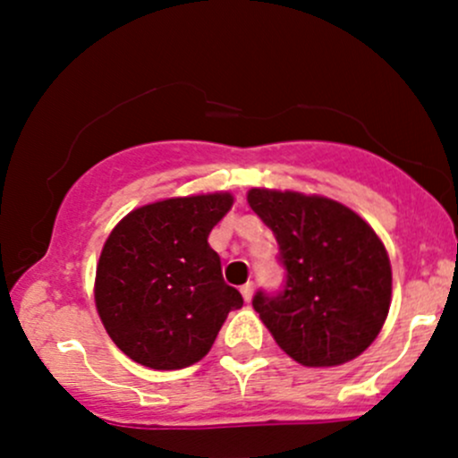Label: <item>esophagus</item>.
Here are the masks:
<instances>
[{
    "label": "esophagus",
    "mask_w": 458,
    "mask_h": 458,
    "mask_svg": "<svg viewBox=\"0 0 458 458\" xmlns=\"http://www.w3.org/2000/svg\"><path fill=\"white\" fill-rule=\"evenodd\" d=\"M241 295H243L245 301H251V295H254V282H247L241 286Z\"/></svg>",
    "instance_id": "34e87169"
}]
</instances>
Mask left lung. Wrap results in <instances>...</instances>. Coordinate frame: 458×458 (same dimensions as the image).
Returning a JSON list of instances; mask_svg holds the SVG:
<instances>
[{"mask_svg":"<svg viewBox=\"0 0 458 458\" xmlns=\"http://www.w3.org/2000/svg\"><path fill=\"white\" fill-rule=\"evenodd\" d=\"M247 202L273 230L286 269L280 293L251 299L273 340L310 368L364 353L392 301L390 259L375 230L323 196L250 189Z\"/></svg>","mask_w":458,"mask_h":458,"instance_id":"obj_1","label":"left lung"}]
</instances>
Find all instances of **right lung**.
I'll use <instances>...</instances> for the list:
<instances>
[{
    "mask_svg": "<svg viewBox=\"0 0 458 458\" xmlns=\"http://www.w3.org/2000/svg\"><path fill=\"white\" fill-rule=\"evenodd\" d=\"M230 193L170 198L135 208L105 241L94 301L109 338L131 360L178 370L202 360L243 297L228 286L208 234Z\"/></svg>",
    "mask_w": 458,
    "mask_h": 458,
    "instance_id": "add662e5",
    "label": "right lung"
}]
</instances>
